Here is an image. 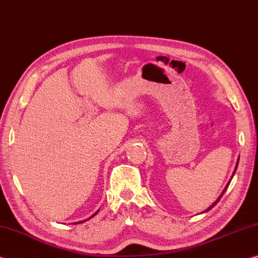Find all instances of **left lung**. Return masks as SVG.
Wrapping results in <instances>:
<instances>
[{"label":"left lung","instance_id":"1","mask_svg":"<svg viewBox=\"0 0 258 258\" xmlns=\"http://www.w3.org/2000/svg\"><path fill=\"white\" fill-rule=\"evenodd\" d=\"M238 164H239V159H238V161H237V165H235V168H234V172H233V174H232V177H233V175H234V173H235V171H237V167H238ZM232 177H231V180H232ZM231 182V181H230ZM230 182L228 183V184H226V186L224 187V190H223V192H222V194H221V196H220V197H218L217 198V200H216V202L215 203H214L213 205H212V206H209L207 209H206V211H205V212H208V211H211V209L214 207V206H215V205L218 203V202H220V199L222 198V196H223L224 195V192L226 191V189H228V187H229V184H230Z\"/></svg>","mask_w":258,"mask_h":258}]
</instances>
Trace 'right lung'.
<instances>
[{
  "mask_svg": "<svg viewBox=\"0 0 258 258\" xmlns=\"http://www.w3.org/2000/svg\"><path fill=\"white\" fill-rule=\"evenodd\" d=\"M99 211H100V209H99ZM99 211H98V212H95V213H94V214H93V215H92V216H91V217H90V218H92V217H93V216H95V215H97V214H98V213H99ZM83 222H84V221H82V222H78V223H83Z\"/></svg>",
  "mask_w": 258,
  "mask_h": 258,
  "instance_id": "right-lung-1",
  "label": "right lung"
}]
</instances>
